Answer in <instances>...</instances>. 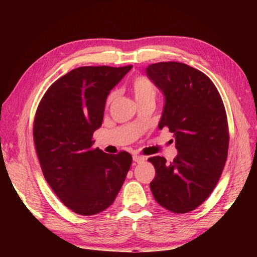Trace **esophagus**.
<instances>
[{
    "instance_id": "obj_1",
    "label": "esophagus",
    "mask_w": 257,
    "mask_h": 257,
    "mask_svg": "<svg viewBox=\"0 0 257 257\" xmlns=\"http://www.w3.org/2000/svg\"><path fill=\"white\" fill-rule=\"evenodd\" d=\"M133 159H134V161H135V162L140 163V162H144V161L146 160V157H144V156H139V155H135V156L133 157Z\"/></svg>"
}]
</instances>
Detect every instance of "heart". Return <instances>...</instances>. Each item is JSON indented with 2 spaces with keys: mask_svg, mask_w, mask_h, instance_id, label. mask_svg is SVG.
Returning a JSON list of instances; mask_svg holds the SVG:
<instances>
[{
  "mask_svg": "<svg viewBox=\"0 0 257 257\" xmlns=\"http://www.w3.org/2000/svg\"><path fill=\"white\" fill-rule=\"evenodd\" d=\"M130 90H132L134 97L136 98L138 103L145 101H155L157 97V87L154 81L149 79L146 76L139 75L136 76L130 84ZM117 91L112 90L108 94L106 98V106H110L111 103L116 100Z\"/></svg>",
  "mask_w": 257,
  "mask_h": 257,
  "instance_id": "heart-1",
  "label": "heart"
}]
</instances>
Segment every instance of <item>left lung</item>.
I'll return each mask as SVG.
<instances>
[{
  "mask_svg": "<svg viewBox=\"0 0 257 257\" xmlns=\"http://www.w3.org/2000/svg\"><path fill=\"white\" fill-rule=\"evenodd\" d=\"M147 74L166 98L159 128L173 133L178 156L151 157L155 200L173 213L195 210L216 187L225 166L230 134L224 103L207 76L179 62L149 65Z\"/></svg>",
  "mask_w": 257,
  "mask_h": 257,
  "instance_id": "obj_1",
  "label": "left lung"
}]
</instances>
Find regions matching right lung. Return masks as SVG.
I'll return each instance as SVG.
<instances>
[{
    "label": "right lung",
    "mask_w": 257,
    "mask_h": 257,
    "mask_svg": "<svg viewBox=\"0 0 257 257\" xmlns=\"http://www.w3.org/2000/svg\"><path fill=\"white\" fill-rule=\"evenodd\" d=\"M132 67L75 68L53 83L38 103L33 137L43 174L77 214L94 215L110 206L132 166L127 151L105 154L92 139L109 91Z\"/></svg>",
    "instance_id": "1"
}]
</instances>
